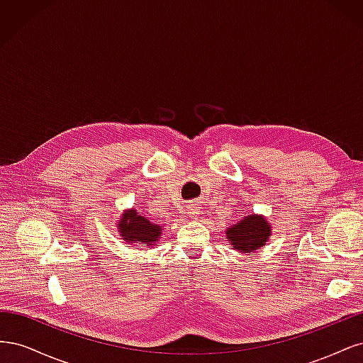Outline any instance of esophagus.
<instances>
[{
    "instance_id": "1",
    "label": "esophagus",
    "mask_w": 363,
    "mask_h": 363,
    "mask_svg": "<svg viewBox=\"0 0 363 363\" xmlns=\"http://www.w3.org/2000/svg\"><path fill=\"white\" fill-rule=\"evenodd\" d=\"M186 213H188V215L192 216V218L199 216V215H200V207L196 206V204H189V206H188V212H186Z\"/></svg>"
}]
</instances>
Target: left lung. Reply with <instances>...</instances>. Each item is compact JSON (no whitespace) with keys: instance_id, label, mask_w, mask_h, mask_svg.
<instances>
[{"instance_id":"obj_1","label":"left lung","mask_w":363,"mask_h":363,"mask_svg":"<svg viewBox=\"0 0 363 363\" xmlns=\"http://www.w3.org/2000/svg\"><path fill=\"white\" fill-rule=\"evenodd\" d=\"M271 235V223L267 221L265 216L257 213L240 218L236 224L225 230L228 245L239 252H250V255L265 247Z\"/></svg>"}]
</instances>
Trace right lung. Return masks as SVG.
<instances>
[{"label": "right lung", "instance_id": "right-lung-1", "mask_svg": "<svg viewBox=\"0 0 363 363\" xmlns=\"http://www.w3.org/2000/svg\"><path fill=\"white\" fill-rule=\"evenodd\" d=\"M121 239L128 245H147L152 247L159 242L162 225L151 223L144 215H140L135 207L125 208L116 223Z\"/></svg>", "mask_w": 363, "mask_h": 363}]
</instances>
